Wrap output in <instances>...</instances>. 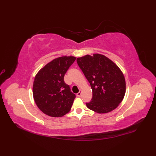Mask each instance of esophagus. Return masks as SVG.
<instances>
[{"label":"esophagus","mask_w":156,"mask_h":156,"mask_svg":"<svg viewBox=\"0 0 156 156\" xmlns=\"http://www.w3.org/2000/svg\"><path fill=\"white\" fill-rule=\"evenodd\" d=\"M81 94H82V92H81V91H79V92L77 94V97H81Z\"/></svg>","instance_id":"esophagus-1"}]
</instances>
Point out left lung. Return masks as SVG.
<instances>
[{
  "label": "left lung",
  "instance_id": "obj_1",
  "mask_svg": "<svg viewBox=\"0 0 156 156\" xmlns=\"http://www.w3.org/2000/svg\"><path fill=\"white\" fill-rule=\"evenodd\" d=\"M77 62L92 90V100L86 103L87 107L99 114L115 110L126 94V80L120 68L98 53L79 57Z\"/></svg>",
  "mask_w": 156,
  "mask_h": 156
}]
</instances>
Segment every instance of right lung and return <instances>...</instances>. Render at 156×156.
I'll return each instance as SVG.
<instances>
[{"mask_svg": "<svg viewBox=\"0 0 156 156\" xmlns=\"http://www.w3.org/2000/svg\"><path fill=\"white\" fill-rule=\"evenodd\" d=\"M73 56L56 58L41 68L33 83L34 100L39 109L51 117H62L72 107L75 95L64 81V75L74 62Z\"/></svg>", "mask_w": 156, "mask_h": 156, "instance_id": "add662e5", "label": "right lung"}]
</instances>
